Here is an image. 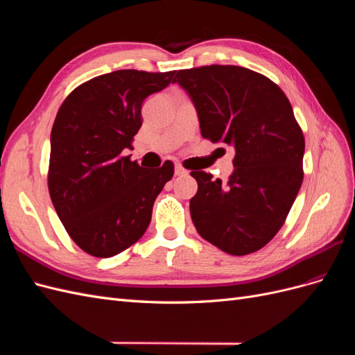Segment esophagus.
<instances>
[{
	"instance_id": "34e87169",
	"label": "esophagus",
	"mask_w": 355,
	"mask_h": 355,
	"mask_svg": "<svg viewBox=\"0 0 355 355\" xmlns=\"http://www.w3.org/2000/svg\"><path fill=\"white\" fill-rule=\"evenodd\" d=\"M175 175H176V176H184V175H187V170H185L184 167H182V166L178 164V166L175 167Z\"/></svg>"
}]
</instances>
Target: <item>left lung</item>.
<instances>
[{"mask_svg": "<svg viewBox=\"0 0 355 355\" xmlns=\"http://www.w3.org/2000/svg\"><path fill=\"white\" fill-rule=\"evenodd\" d=\"M191 98L201 136L234 146V171L222 184L191 171L198 191L189 201L198 234L218 249L244 256L280 231L302 185L305 139L283 90L241 67L210 65L178 71Z\"/></svg>", "mask_w": 355, "mask_h": 355, "instance_id": "1", "label": "left lung"}]
</instances>
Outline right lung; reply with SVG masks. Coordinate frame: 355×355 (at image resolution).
Masks as SVG:
<instances>
[{
  "instance_id": "add662e5",
  "label": "right lung",
  "mask_w": 355,
  "mask_h": 355,
  "mask_svg": "<svg viewBox=\"0 0 355 355\" xmlns=\"http://www.w3.org/2000/svg\"><path fill=\"white\" fill-rule=\"evenodd\" d=\"M175 71L121 69L78 85L58 111L50 136L49 192L69 237L111 257L145 234L153 206L175 173L171 161L149 171L123 151L142 125V103Z\"/></svg>"
}]
</instances>
